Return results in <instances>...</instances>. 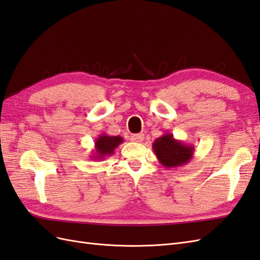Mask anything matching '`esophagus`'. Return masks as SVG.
I'll return each instance as SVG.
<instances>
[{
  "label": "esophagus",
  "instance_id": "1",
  "mask_svg": "<svg viewBox=\"0 0 260 260\" xmlns=\"http://www.w3.org/2000/svg\"><path fill=\"white\" fill-rule=\"evenodd\" d=\"M131 140L134 143H142L144 140V134H134L131 136Z\"/></svg>",
  "mask_w": 260,
  "mask_h": 260
}]
</instances>
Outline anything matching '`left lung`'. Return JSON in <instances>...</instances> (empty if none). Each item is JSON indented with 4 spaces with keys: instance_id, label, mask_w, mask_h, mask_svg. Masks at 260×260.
Here are the masks:
<instances>
[{
    "instance_id": "obj_1",
    "label": "left lung",
    "mask_w": 260,
    "mask_h": 260,
    "mask_svg": "<svg viewBox=\"0 0 260 260\" xmlns=\"http://www.w3.org/2000/svg\"><path fill=\"white\" fill-rule=\"evenodd\" d=\"M152 149L163 167L172 169L188 163L194 154L195 147L175 139L171 133H166L154 140Z\"/></svg>"
}]
</instances>
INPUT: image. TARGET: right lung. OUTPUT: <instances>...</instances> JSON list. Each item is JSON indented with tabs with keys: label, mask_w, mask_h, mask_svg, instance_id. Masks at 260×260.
I'll return each instance as SVG.
<instances>
[{
	"label": "right lung",
	"mask_w": 260,
	"mask_h": 260,
	"mask_svg": "<svg viewBox=\"0 0 260 260\" xmlns=\"http://www.w3.org/2000/svg\"><path fill=\"white\" fill-rule=\"evenodd\" d=\"M123 143L121 136H109L107 134H101L94 142V150L91 154L93 160H103L109 155L113 154L114 150Z\"/></svg>",
	"instance_id": "right-lung-1"
}]
</instances>
